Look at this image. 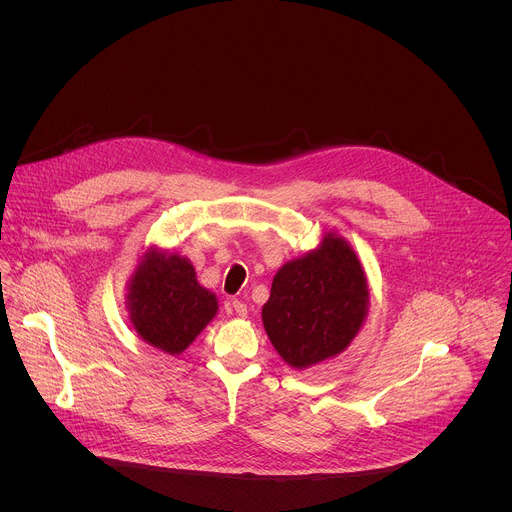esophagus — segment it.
<instances>
[{"instance_id":"esophagus-1","label":"esophagus","mask_w":512,"mask_h":512,"mask_svg":"<svg viewBox=\"0 0 512 512\" xmlns=\"http://www.w3.org/2000/svg\"><path fill=\"white\" fill-rule=\"evenodd\" d=\"M232 307H234V311H236V315H238V317H246V315H248V307H246V303H244V301L234 299V301H232Z\"/></svg>"}]
</instances>
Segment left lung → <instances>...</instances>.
<instances>
[{
    "instance_id": "obj_1",
    "label": "left lung",
    "mask_w": 512,
    "mask_h": 512,
    "mask_svg": "<svg viewBox=\"0 0 512 512\" xmlns=\"http://www.w3.org/2000/svg\"><path fill=\"white\" fill-rule=\"evenodd\" d=\"M370 293L361 258L337 232L274 276L262 307L266 335L278 355L305 370L341 355L363 329Z\"/></svg>"
}]
</instances>
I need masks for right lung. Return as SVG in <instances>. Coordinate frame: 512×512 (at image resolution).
<instances>
[{
    "instance_id": "right-lung-1",
    "label": "right lung",
    "mask_w": 512,
    "mask_h": 512,
    "mask_svg": "<svg viewBox=\"0 0 512 512\" xmlns=\"http://www.w3.org/2000/svg\"><path fill=\"white\" fill-rule=\"evenodd\" d=\"M126 309L132 329L147 345L181 355L217 317L219 299L197 282L189 258L149 246L128 286Z\"/></svg>"
}]
</instances>
